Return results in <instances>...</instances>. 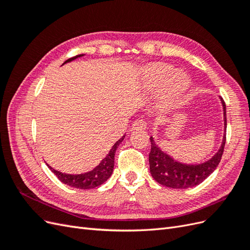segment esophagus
<instances>
[{"mask_svg":"<svg viewBox=\"0 0 250 250\" xmlns=\"http://www.w3.org/2000/svg\"><path fill=\"white\" fill-rule=\"evenodd\" d=\"M146 128H147L146 121H144L142 119L135 120L133 124H132V126H131L132 130H141V129H146Z\"/></svg>","mask_w":250,"mask_h":250,"instance_id":"34e87169","label":"esophagus"}]
</instances>
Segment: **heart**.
Returning a JSON list of instances; mask_svg holds the SVG:
<instances>
[{
  "instance_id": "1",
  "label": "heart",
  "mask_w": 250,
  "mask_h": 250,
  "mask_svg": "<svg viewBox=\"0 0 250 250\" xmlns=\"http://www.w3.org/2000/svg\"><path fill=\"white\" fill-rule=\"evenodd\" d=\"M174 73L173 67L166 63H154L147 69V77L150 84L154 86L162 85L167 81ZM188 84V79L186 75L177 73L174 75L170 81V93L176 95L184 92Z\"/></svg>"
}]
</instances>
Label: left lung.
Instances as JSON below:
<instances>
[{"mask_svg": "<svg viewBox=\"0 0 250 250\" xmlns=\"http://www.w3.org/2000/svg\"><path fill=\"white\" fill-rule=\"evenodd\" d=\"M222 100L224 110L225 133L222 145L209 161L199 165H185L174 161L172 157L156 146L153 138H150L151 151L149 153L150 172L152 177L165 187L172 188H188L201 184L218 167L224 152L226 142V105Z\"/></svg>", "mask_w": 250, "mask_h": 250, "instance_id": "obj_1", "label": "left lung"}]
</instances>
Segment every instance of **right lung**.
Here are the masks:
<instances>
[{"instance_id":"1","label":"right lung","mask_w":250,"mask_h":250,"mask_svg":"<svg viewBox=\"0 0 250 250\" xmlns=\"http://www.w3.org/2000/svg\"><path fill=\"white\" fill-rule=\"evenodd\" d=\"M83 54L77 55L75 57H71L67 60H65V62H72V60L76 59L77 57L82 56ZM125 135H123L119 141L115 143V145L112 146V148L109 150L108 154L106 157H104L101 161V163L97 166V167L84 174H77V175H72V174H66L59 172L55 169L51 168L49 165H47L49 169L55 174L57 178L63 183L64 185H67L73 188H82V190H87V188H93L98 186H100L104 184L106 181L112 173L113 170V165H115V154H116V150L118 146L120 145V143L124 140Z\"/></svg>"}]
</instances>
